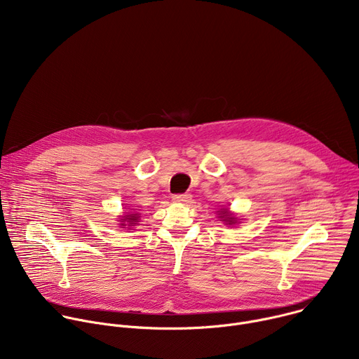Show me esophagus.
Returning <instances> with one entry per match:
<instances>
[{"instance_id": "esophagus-1", "label": "esophagus", "mask_w": 359, "mask_h": 359, "mask_svg": "<svg viewBox=\"0 0 359 359\" xmlns=\"http://www.w3.org/2000/svg\"><path fill=\"white\" fill-rule=\"evenodd\" d=\"M190 198H191V194H189V193H184V194H175V196H173V200L177 201V203H186V201H189Z\"/></svg>"}]
</instances>
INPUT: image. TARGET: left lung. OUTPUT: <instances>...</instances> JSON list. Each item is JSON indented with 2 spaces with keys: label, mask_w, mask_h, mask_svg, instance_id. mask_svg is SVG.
<instances>
[{
  "label": "left lung",
  "mask_w": 359,
  "mask_h": 359,
  "mask_svg": "<svg viewBox=\"0 0 359 359\" xmlns=\"http://www.w3.org/2000/svg\"><path fill=\"white\" fill-rule=\"evenodd\" d=\"M217 213H219V219H222V222H224L226 224L233 226V224L237 223V217L233 216V215L229 212V209H222V210H219Z\"/></svg>",
  "instance_id": "left-lung-1"
}]
</instances>
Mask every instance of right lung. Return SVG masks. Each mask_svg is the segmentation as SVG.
Wrapping results in <instances>:
<instances>
[{
    "instance_id": "add662e5",
    "label": "right lung",
    "mask_w": 359,
    "mask_h": 359,
    "mask_svg": "<svg viewBox=\"0 0 359 359\" xmlns=\"http://www.w3.org/2000/svg\"><path fill=\"white\" fill-rule=\"evenodd\" d=\"M139 213H130V215H126V216H123V219H122V223H121V226H128V227H130V226H135L136 224V222L139 220ZM123 229H126V227H123ZM129 230V229H128Z\"/></svg>"
}]
</instances>
